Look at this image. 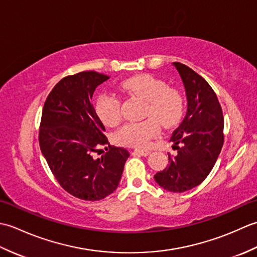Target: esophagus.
Returning <instances> with one entry per match:
<instances>
[{"label":"esophagus","instance_id":"1","mask_svg":"<svg viewBox=\"0 0 257 257\" xmlns=\"http://www.w3.org/2000/svg\"><path fill=\"white\" fill-rule=\"evenodd\" d=\"M133 154L135 155H140V156H144V157H147L150 155V151L149 150H146V149H134Z\"/></svg>","mask_w":257,"mask_h":257}]
</instances>
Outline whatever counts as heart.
Returning a JSON list of instances; mask_svg holds the SVG:
<instances>
[{
  "instance_id": "obj_1",
  "label": "heart",
  "mask_w": 257,
  "mask_h": 257,
  "mask_svg": "<svg viewBox=\"0 0 257 257\" xmlns=\"http://www.w3.org/2000/svg\"><path fill=\"white\" fill-rule=\"evenodd\" d=\"M120 90L129 95L143 98L147 101L144 121L128 122L120 128L114 139L120 145L146 147L162 127L170 128L181 120L184 102L179 91L168 88L165 81L151 75H138L123 80ZM96 112L108 127H114L121 121L120 99L113 94H102L96 101Z\"/></svg>"
}]
</instances>
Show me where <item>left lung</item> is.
Wrapping results in <instances>:
<instances>
[{
	"label": "left lung",
	"mask_w": 257,
	"mask_h": 257,
	"mask_svg": "<svg viewBox=\"0 0 257 257\" xmlns=\"http://www.w3.org/2000/svg\"><path fill=\"white\" fill-rule=\"evenodd\" d=\"M172 65L182 79L188 109L170 138L173 147L181 144V148L177 156L169 157V165L156 173L155 180L162 189L181 193L203 182L214 167L224 141V120L207 81L184 64Z\"/></svg>",
	"instance_id": "left-lung-1"
}]
</instances>
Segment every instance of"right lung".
<instances>
[{
	"label": "right lung",
	"instance_id": "add662e5",
	"mask_svg": "<svg viewBox=\"0 0 257 257\" xmlns=\"http://www.w3.org/2000/svg\"><path fill=\"white\" fill-rule=\"evenodd\" d=\"M109 78L92 70L67 76L50 92L42 112V154L62 188L86 201L102 200L117 189L129 157L110 145L100 158L92 156L108 139L91 99Z\"/></svg>",
	"mask_w": 257,
	"mask_h": 257
}]
</instances>
